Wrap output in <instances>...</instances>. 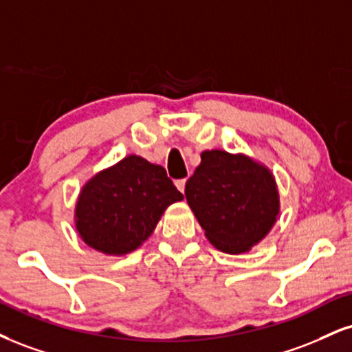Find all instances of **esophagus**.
Masks as SVG:
<instances>
[{"instance_id":"1","label":"esophagus","mask_w":352,"mask_h":352,"mask_svg":"<svg viewBox=\"0 0 352 352\" xmlns=\"http://www.w3.org/2000/svg\"><path fill=\"white\" fill-rule=\"evenodd\" d=\"M185 184H187V180H185V179H182V180H177V182H175L177 188H179L182 193H184V192H185Z\"/></svg>"}]
</instances>
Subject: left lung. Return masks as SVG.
Instances as JSON below:
<instances>
[{"mask_svg":"<svg viewBox=\"0 0 352 352\" xmlns=\"http://www.w3.org/2000/svg\"><path fill=\"white\" fill-rule=\"evenodd\" d=\"M185 197L206 239L228 254L251 251L280 211L274 173L248 155L221 149L201 152Z\"/></svg>","mask_w":352,"mask_h":352,"instance_id":"8db88e82","label":"left lung"}]
</instances>
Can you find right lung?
Segmentation results:
<instances>
[{"instance_id": "obj_1", "label": "right lung", "mask_w": 352, "mask_h": 352, "mask_svg": "<svg viewBox=\"0 0 352 352\" xmlns=\"http://www.w3.org/2000/svg\"><path fill=\"white\" fill-rule=\"evenodd\" d=\"M182 200L184 195L162 165L128 155L83 185L75 206V228L95 251L124 256L149 238L172 203Z\"/></svg>"}]
</instances>
